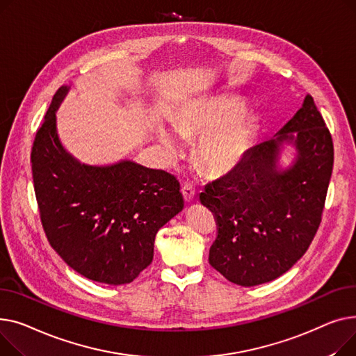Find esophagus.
Masks as SVG:
<instances>
[{
  "instance_id": "1",
  "label": "esophagus",
  "mask_w": 356,
  "mask_h": 356,
  "mask_svg": "<svg viewBox=\"0 0 356 356\" xmlns=\"http://www.w3.org/2000/svg\"><path fill=\"white\" fill-rule=\"evenodd\" d=\"M181 193H182L184 200H185L186 202H191V201L195 198V188H194L193 184H190V182H184V184H182Z\"/></svg>"
}]
</instances>
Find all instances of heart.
Listing matches in <instances>:
<instances>
[{
  "label": "heart",
  "instance_id": "1",
  "mask_svg": "<svg viewBox=\"0 0 356 356\" xmlns=\"http://www.w3.org/2000/svg\"><path fill=\"white\" fill-rule=\"evenodd\" d=\"M243 112V103L237 99L218 97L184 112L175 128L186 138L204 136L198 146L201 165L210 172H225L244 159L254 136V120ZM161 138L170 151L179 149L170 132H162Z\"/></svg>",
  "mask_w": 356,
  "mask_h": 356
}]
</instances>
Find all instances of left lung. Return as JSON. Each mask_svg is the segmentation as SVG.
Listing matches in <instances>:
<instances>
[{"label":"left lung","instance_id":"left-lung-1","mask_svg":"<svg viewBox=\"0 0 356 356\" xmlns=\"http://www.w3.org/2000/svg\"><path fill=\"white\" fill-rule=\"evenodd\" d=\"M286 140L297 145L300 155L291 169L279 173L275 161ZM332 168V135L307 95L275 139L250 149L234 171L200 194L217 225L210 264L244 287L286 273L315 238Z\"/></svg>","mask_w":356,"mask_h":356}]
</instances>
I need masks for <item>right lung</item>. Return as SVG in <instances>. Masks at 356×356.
I'll return each mask as SVG.
<instances>
[{"mask_svg":"<svg viewBox=\"0 0 356 356\" xmlns=\"http://www.w3.org/2000/svg\"><path fill=\"white\" fill-rule=\"evenodd\" d=\"M66 90L56 92L31 149L41 225L77 273L127 284L152 263L158 229L182 210L179 182L131 161L89 166L73 159L56 131V109Z\"/></svg>","mask_w":356,"mask_h":356,"instance_id":"add662e5","label":"right lung"}]
</instances>
